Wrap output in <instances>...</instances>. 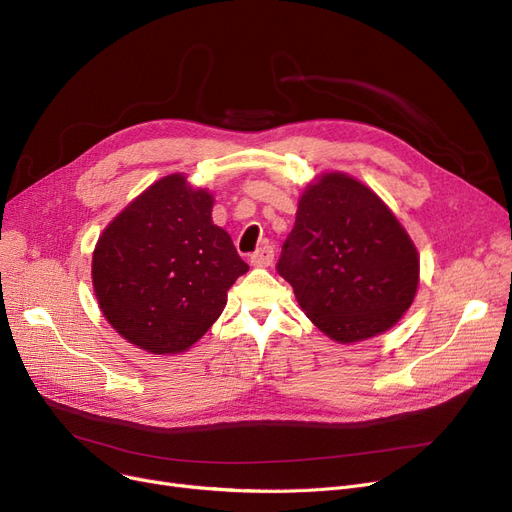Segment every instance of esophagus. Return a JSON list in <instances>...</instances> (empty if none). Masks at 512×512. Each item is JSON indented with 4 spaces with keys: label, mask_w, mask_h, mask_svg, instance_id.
<instances>
[{
    "label": "esophagus",
    "mask_w": 512,
    "mask_h": 512,
    "mask_svg": "<svg viewBox=\"0 0 512 512\" xmlns=\"http://www.w3.org/2000/svg\"><path fill=\"white\" fill-rule=\"evenodd\" d=\"M272 261H274V249L270 245L259 247L251 255V265H255V267H267V265H272Z\"/></svg>",
    "instance_id": "34e87169"
}]
</instances>
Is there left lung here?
Wrapping results in <instances>:
<instances>
[{
    "label": "left lung",
    "mask_w": 512,
    "mask_h": 512,
    "mask_svg": "<svg viewBox=\"0 0 512 512\" xmlns=\"http://www.w3.org/2000/svg\"><path fill=\"white\" fill-rule=\"evenodd\" d=\"M276 270L313 324L338 342L392 328L419 284L409 234L378 195L344 174L307 186Z\"/></svg>",
    "instance_id": "1"
}]
</instances>
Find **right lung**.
<instances>
[{
	"instance_id": "add662e5",
	"label": "right lung",
	"mask_w": 512,
	"mask_h": 512,
	"mask_svg": "<svg viewBox=\"0 0 512 512\" xmlns=\"http://www.w3.org/2000/svg\"><path fill=\"white\" fill-rule=\"evenodd\" d=\"M213 199L172 174L151 184L103 230L93 286L105 319L155 355L195 344L226 307L228 288L249 270L226 230L211 222Z\"/></svg>"
}]
</instances>
